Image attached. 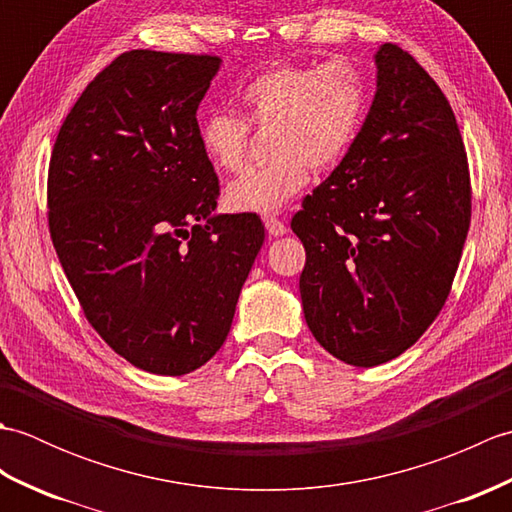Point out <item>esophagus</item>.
<instances>
[{
	"instance_id": "obj_1",
	"label": "esophagus",
	"mask_w": 512,
	"mask_h": 512,
	"mask_svg": "<svg viewBox=\"0 0 512 512\" xmlns=\"http://www.w3.org/2000/svg\"><path fill=\"white\" fill-rule=\"evenodd\" d=\"M264 226H266V231H268V235L270 237H279V235H284L288 228H286V224L279 220V217H273V215H268V217H264Z\"/></svg>"
}]
</instances>
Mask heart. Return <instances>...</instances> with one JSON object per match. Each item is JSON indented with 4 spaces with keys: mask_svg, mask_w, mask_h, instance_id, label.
I'll list each match as a JSON object with an SVG mask.
<instances>
[{
    "mask_svg": "<svg viewBox=\"0 0 512 512\" xmlns=\"http://www.w3.org/2000/svg\"><path fill=\"white\" fill-rule=\"evenodd\" d=\"M244 118L213 112L200 125L211 165L235 173L246 165L255 129L268 134V165L246 169L226 187V202L242 213H277L306 187L310 167L339 165L363 123L367 92L347 61L275 65L239 94Z\"/></svg>",
    "mask_w": 512,
    "mask_h": 512,
    "instance_id": "1",
    "label": "heart"
}]
</instances>
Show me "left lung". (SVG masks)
Here are the masks:
<instances>
[{
    "instance_id": "8db88e82",
    "label": "left lung",
    "mask_w": 512,
    "mask_h": 512,
    "mask_svg": "<svg viewBox=\"0 0 512 512\" xmlns=\"http://www.w3.org/2000/svg\"><path fill=\"white\" fill-rule=\"evenodd\" d=\"M376 68L361 132L290 222L306 248L308 328L356 367L400 356L436 321L471 224L469 160L447 96L396 43L380 46Z\"/></svg>"
}]
</instances>
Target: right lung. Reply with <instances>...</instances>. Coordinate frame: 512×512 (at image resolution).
<instances>
[{"label": "right lung", "mask_w": 512, "mask_h": 512, "mask_svg": "<svg viewBox=\"0 0 512 512\" xmlns=\"http://www.w3.org/2000/svg\"><path fill=\"white\" fill-rule=\"evenodd\" d=\"M220 57L129 50L88 83L48 167V228L85 319L138 369L215 356L259 248L255 213L213 215L198 107Z\"/></svg>", "instance_id": "add662e5"}]
</instances>
